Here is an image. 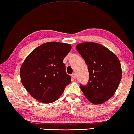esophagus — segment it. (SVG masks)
Listing matches in <instances>:
<instances>
[{
  "mask_svg": "<svg viewBox=\"0 0 134 134\" xmlns=\"http://www.w3.org/2000/svg\"><path fill=\"white\" fill-rule=\"evenodd\" d=\"M71 77L73 78V79H74V80L76 79V75L75 73H73L71 75Z\"/></svg>",
  "mask_w": 134,
  "mask_h": 134,
  "instance_id": "1",
  "label": "esophagus"
}]
</instances>
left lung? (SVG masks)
<instances>
[{
    "instance_id": "8db88e82",
    "label": "left lung",
    "mask_w": 134,
    "mask_h": 134,
    "mask_svg": "<svg viewBox=\"0 0 134 134\" xmlns=\"http://www.w3.org/2000/svg\"><path fill=\"white\" fill-rule=\"evenodd\" d=\"M81 54L89 71V82L80 85L85 97L93 104H102L113 97L122 76L119 58L113 52L100 44L86 42L78 44Z\"/></svg>"
}]
</instances>
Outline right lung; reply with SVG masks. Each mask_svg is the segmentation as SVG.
Listing matches in <instances>:
<instances>
[{
	"instance_id": "obj_1",
	"label": "right lung",
	"mask_w": 134,
	"mask_h": 134,
	"mask_svg": "<svg viewBox=\"0 0 134 134\" xmlns=\"http://www.w3.org/2000/svg\"><path fill=\"white\" fill-rule=\"evenodd\" d=\"M71 49L70 44L48 42L27 56L20 69L22 84L37 101L50 103L58 100L71 81L63 59Z\"/></svg>"
}]
</instances>
